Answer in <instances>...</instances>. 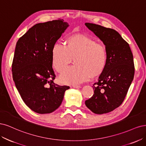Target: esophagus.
Masks as SVG:
<instances>
[{
  "mask_svg": "<svg viewBox=\"0 0 146 146\" xmlns=\"http://www.w3.org/2000/svg\"><path fill=\"white\" fill-rule=\"evenodd\" d=\"M71 87L72 88H81V86H73Z\"/></svg>",
  "mask_w": 146,
  "mask_h": 146,
  "instance_id": "1",
  "label": "esophagus"
}]
</instances>
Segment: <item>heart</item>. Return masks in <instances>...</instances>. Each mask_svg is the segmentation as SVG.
<instances>
[{
	"label": "heart",
	"mask_w": 146,
	"mask_h": 146,
	"mask_svg": "<svg viewBox=\"0 0 146 146\" xmlns=\"http://www.w3.org/2000/svg\"><path fill=\"white\" fill-rule=\"evenodd\" d=\"M75 58V65L64 70ZM108 60L105 46L95 40L82 35L68 37L67 45L57 42L52 48V65L58 73L64 72L59 81L67 85H76L88 81L92 76L100 75Z\"/></svg>",
	"instance_id": "heart-1"
}]
</instances>
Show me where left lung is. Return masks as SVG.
Returning a JSON list of instances; mask_svg holds the SVG:
<instances>
[{
	"label": "left lung",
	"mask_w": 146,
	"mask_h": 146,
	"mask_svg": "<svg viewBox=\"0 0 146 146\" xmlns=\"http://www.w3.org/2000/svg\"><path fill=\"white\" fill-rule=\"evenodd\" d=\"M85 25L102 41L108 54L106 67L92 86L93 95L85 104L96 114L107 113L118 107L127 93L135 73L133 54L116 30L91 23Z\"/></svg>",
	"instance_id": "obj_1"
}]
</instances>
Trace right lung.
I'll return each mask as SVG.
<instances>
[{"instance_id": "right-lung-1", "label": "right lung", "mask_w": 146, "mask_h": 146, "mask_svg": "<svg viewBox=\"0 0 146 146\" xmlns=\"http://www.w3.org/2000/svg\"><path fill=\"white\" fill-rule=\"evenodd\" d=\"M69 26L63 19L33 26L17 42L12 64L13 78L22 100L40 114L60 106L68 86L54 83L52 48Z\"/></svg>"}]
</instances>
